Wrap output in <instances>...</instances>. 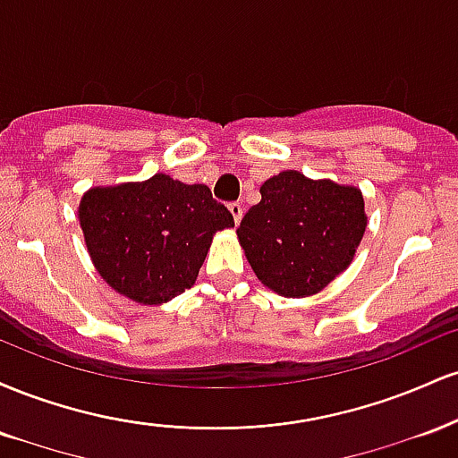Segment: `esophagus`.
Returning <instances> with one entry per match:
<instances>
[{"label": "esophagus", "mask_w": 458, "mask_h": 458, "mask_svg": "<svg viewBox=\"0 0 458 458\" xmlns=\"http://www.w3.org/2000/svg\"><path fill=\"white\" fill-rule=\"evenodd\" d=\"M230 213H233V217H234V222L239 224L241 222V217H243V204L241 202H233L230 204Z\"/></svg>", "instance_id": "34e87169"}]
</instances>
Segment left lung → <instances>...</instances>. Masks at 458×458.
Here are the masks:
<instances>
[{"label": "left lung", "mask_w": 458, "mask_h": 458, "mask_svg": "<svg viewBox=\"0 0 458 458\" xmlns=\"http://www.w3.org/2000/svg\"><path fill=\"white\" fill-rule=\"evenodd\" d=\"M241 219V247L259 280L284 297L318 293L353 260L366 230L355 187L280 172Z\"/></svg>", "instance_id": "obj_1"}]
</instances>
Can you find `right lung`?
<instances>
[{
	"label": "right lung",
	"mask_w": 458,
	"mask_h": 458,
	"mask_svg": "<svg viewBox=\"0 0 458 458\" xmlns=\"http://www.w3.org/2000/svg\"><path fill=\"white\" fill-rule=\"evenodd\" d=\"M79 222L103 280L120 295L157 306L196 284L213 234L234 225V217L207 185L155 174L90 189Z\"/></svg>",
	"instance_id": "add662e5"
}]
</instances>
